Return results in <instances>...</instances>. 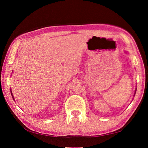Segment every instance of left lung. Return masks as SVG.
I'll use <instances>...</instances> for the list:
<instances>
[{"label":"left lung","mask_w":148,"mask_h":148,"mask_svg":"<svg viewBox=\"0 0 148 148\" xmlns=\"http://www.w3.org/2000/svg\"><path fill=\"white\" fill-rule=\"evenodd\" d=\"M135 93H136V92H135Z\"/></svg>","instance_id":"left-lung-1"}]
</instances>
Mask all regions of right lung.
Segmentation results:
<instances>
[{"instance_id": "right-lung-1", "label": "right lung", "mask_w": 148, "mask_h": 148, "mask_svg": "<svg viewBox=\"0 0 148 148\" xmlns=\"http://www.w3.org/2000/svg\"><path fill=\"white\" fill-rule=\"evenodd\" d=\"M11 95H12V97H13V99H14V96H13V95H12V91H11Z\"/></svg>"}]
</instances>
